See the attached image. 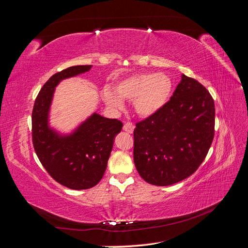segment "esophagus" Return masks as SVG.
I'll use <instances>...</instances> for the list:
<instances>
[{
  "mask_svg": "<svg viewBox=\"0 0 248 248\" xmlns=\"http://www.w3.org/2000/svg\"><path fill=\"white\" fill-rule=\"evenodd\" d=\"M123 130L126 131V132H128V133H132L133 130H134V125L130 122H127L123 126Z\"/></svg>",
  "mask_w": 248,
  "mask_h": 248,
  "instance_id": "34e87169",
  "label": "esophagus"
}]
</instances>
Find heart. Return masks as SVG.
I'll use <instances>...</instances> for the list:
<instances>
[{
    "instance_id": "obj_1",
    "label": "heart",
    "mask_w": 248,
    "mask_h": 248,
    "mask_svg": "<svg viewBox=\"0 0 248 248\" xmlns=\"http://www.w3.org/2000/svg\"><path fill=\"white\" fill-rule=\"evenodd\" d=\"M171 89V79L166 74L139 73L119 81L115 86V93L106 89L102 97L107 106L112 109L123 108L122 99L133 101L137 114L149 118L166 106Z\"/></svg>"
}]
</instances>
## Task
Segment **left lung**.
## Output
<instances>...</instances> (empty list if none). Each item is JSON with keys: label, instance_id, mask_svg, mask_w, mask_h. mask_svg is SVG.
Masks as SVG:
<instances>
[{"label": "left lung", "instance_id": "obj_1", "mask_svg": "<svg viewBox=\"0 0 248 248\" xmlns=\"http://www.w3.org/2000/svg\"><path fill=\"white\" fill-rule=\"evenodd\" d=\"M215 108L208 90L182 74L169 102L137 123L133 159L146 182L168 186L192 175L214 138Z\"/></svg>", "mask_w": 248, "mask_h": 248}]
</instances>
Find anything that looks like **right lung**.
I'll list each match as a JSON object with an SVG mask.
<instances>
[{
    "label": "right lung",
    "instance_id": "obj_1",
    "mask_svg": "<svg viewBox=\"0 0 248 248\" xmlns=\"http://www.w3.org/2000/svg\"><path fill=\"white\" fill-rule=\"evenodd\" d=\"M92 65L72 66L54 74L40 90L32 112V138L42 166L56 181L70 189H88L98 184L107 170L117 134L123 124L97 112L69 133L49 125L56 87L66 78L88 72Z\"/></svg>",
    "mask_w": 248,
    "mask_h": 248
}]
</instances>
